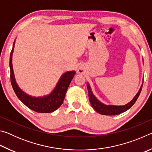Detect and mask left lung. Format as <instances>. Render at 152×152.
Returning <instances> with one entry per match:
<instances>
[{
  "mask_svg": "<svg viewBox=\"0 0 152 152\" xmlns=\"http://www.w3.org/2000/svg\"><path fill=\"white\" fill-rule=\"evenodd\" d=\"M143 83L141 84L140 90L137 94H136L134 98L131 101L129 102H128L127 104L125 105H122V106H117V105H107L103 103H102L101 102H100L98 100L96 96H94L92 93V91L91 88V86L88 84V82H87V88H88V96H89V101L92 107H93V109L96 110L97 113H100L101 115H119L120 113H122L123 112L129 109H130L135 102L137 101L139 96H140V92L142 89Z\"/></svg>",
  "mask_w": 152,
  "mask_h": 152,
  "instance_id": "left-lung-1",
  "label": "left lung"
}]
</instances>
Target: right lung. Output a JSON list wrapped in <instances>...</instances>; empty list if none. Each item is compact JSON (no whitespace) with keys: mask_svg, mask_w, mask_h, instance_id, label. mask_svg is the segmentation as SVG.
<instances>
[{"mask_svg":"<svg viewBox=\"0 0 152 152\" xmlns=\"http://www.w3.org/2000/svg\"><path fill=\"white\" fill-rule=\"evenodd\" d=\"M15 42L10 55V69H11V82L15 94L25 105L37 113H48L57 110L63 103L66 93L72 80L76 74L75 71H68L62 74L56 84L54 89L50 94L43 96L35 97L25 93L19 88L15 78L12 68V57L14 51Z\"/></svg>","mask_w":152,"mask_h":152,"instance_id":"right-lung-1","label":"right lung"}]
</instances>
